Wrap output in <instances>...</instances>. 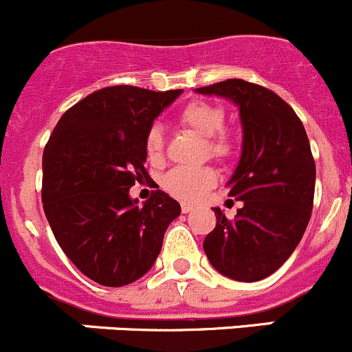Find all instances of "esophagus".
<instances>
[{
    "label": "esophagus",
    "mask_w": 352,
    "mask_h": 352,
    "mask_svg": "<svg viewBox=\"0 0 352 352\" xmlns=\"http://www.w3.org/2000/svg\"><path fill=\"white\" fill-rule=\"evenodd\" d=\"M180 208H182V213H190V211L194 210L192 204H189V203H182L180 204Z\"/></svg>",
    "instance_id": "34e87169"
}]
</instances>
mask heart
I'll return each mask as SVG.
<instances>
[{
  "mask_svg": "<svg viewBox=\"0 0 352 352\" xmlns=\"http://www.w3.org/2000/svg\"><path fill=\"white\" fill-rule=\"evenodd\" d=\"M179 122L190 132L206 139V151L211 158L227 160L234 153V141L223 132L225 111L208 101H192L180 113ZM146 155L151 163H162L165 156V139L160 127L149 129L146 135ZM218 175L211 166L173 168L163 177V187L182 201H196L217 184Z\"/></svg>",
  "mask_w": 352,
  "mask_h": 352,
  "instance_id": "obj_1",
  "label": "heart"
}]
</instances>
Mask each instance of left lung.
I'll return each mask as SVG.
<instances>
[{"instance_id": "8db88e82", "label": "left lung", "mask_w": 352, "mask_h": 352, "mask_svg": "<svg viewBox=\"0 0 352 352\" xmlns=\"http://www.w3.org/2000/svg\"><path fill=\"white\" fill-rule=\"evenodd\" d=\"M196 93L232 101L242 125L241 158L227 182L242 208L234 220L213 208L217 227L204 252L225 277L263 280L294 252L311 217L316 168L308 135L296 111L258 84L228 78Z\"/></svg>"}]
</instances>
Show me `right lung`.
<instances>
[{"instance_id":"1","label":"right lung","mask_w":352,"mask_h":352,"mask_svg":"<svg viewBox=\"0 0 352 352\" xmlns=\"http://www.w3.org/2000/svg\"><path fill=\"white\" fill-rule=\"evenodd\" d=\"M182 89L113 85L65 111L43 155V208L60 248L104 287L139 280L155 265L180 204L163 190L139 206L129 190L148 180L146 135Z\"/></svg>"}]
</instances>
